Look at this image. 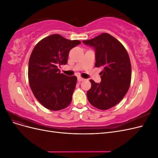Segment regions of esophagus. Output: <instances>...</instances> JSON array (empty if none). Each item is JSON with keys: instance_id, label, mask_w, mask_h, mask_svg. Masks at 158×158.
<instances>
[{"instance_id": "34e87169", "label": "esophagus", "mask_w": 158, "mask_h": 158, "mask_svg": "<svg viewBox=\"0 0 158 158\" xmlns=\"http://www.w3.org/2000/svg\"><path fill=\"white\" fill-rule=\"evenodd\" d=\"M85 79H84L83 78H82V77H80V76H78V80L79 81V82H82V81H84Z\"/></svg>"}]
</instances>
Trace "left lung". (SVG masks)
I'll use <instances>...</instances> for the list:
<instances>
[{
    "label": "left lung",
    "instance_id": "8db88e82",
    "mask_svg": "<svg viewBox=\"0 0 158 158\" xmlns=\"http://www.w3.org/2000/svg\"><path fill=\"white\" fill-rule=\"evenodd\" d=\"M95 51V67L102 66V82L90 80L87 92L89 102L95 107L107 110L116 106L127 93L131 82V64L124 46L109 33H103L92 40L83 41Z\"/></svg>",
    "mask_w": 158,
    "mask_h": 158
}]
</instances>
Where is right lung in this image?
<instances>
[{
  "instance_id": "obj_1",
  "label": "right lung",
  "mask_w": 158,
  "mask_h": 158,
  "mask_svg": "<svg viewBox=\"0 0 158 158\" xmlns=\"http://www.w3.org/2000/svg\"><path fill=\"white\" fill-rule=\"evenodd\" d=\"M81 44L59 34L41 40L33 48L28 65V80L35 98L52 111L67 107L76 88V76L60 73L58 66L68 62L69 51Z\"/></svg>"
}]
</instances>
